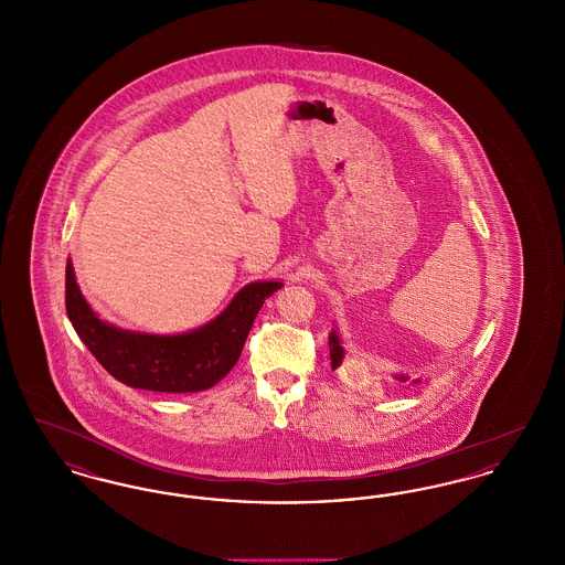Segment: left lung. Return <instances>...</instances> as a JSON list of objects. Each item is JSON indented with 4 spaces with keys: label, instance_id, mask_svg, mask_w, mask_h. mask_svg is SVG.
<instances>
[{
    "label": "left lung",
    "instance_id": "obj_1",
    "mask_svg": "<svg viewBox=\"0 0 565 565\" xmlns=\"http://www.w3.org/2000/svg\"><path fill=\"white\" fill-rule=\"evenodd\" d=\"M328 348H330V364H332V371L337 369V366H341V362H343V358H345V350H343V343H341V337H339V332L332 328V332L328 334ZM396 381H401V383H406V381H411V376L408 375H394ZM411 383H422V379H413Z\"/></svg>",
    "mask_w": 565,
    "mask_h": 565
}]
</instances>
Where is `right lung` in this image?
<instances>
[{
  "instance_id": "obj_1",
  "label": "right lung",
  "mask_w": 565,
  "mask_h": 565,
  "mask_svg": "<svg viewBox=\"0 0 565 565\" xmlns=\"http://www.w3.org/2000/svg\"><path fill=\"white\" fill-rule=\"evenodd\" d=\"M281 286L252 281L212 322L182 334H148L102 320L82 296L74 265L67 260L65 307L82 343L114 379L137 390L190 394L214 387L231 373L260 307Z\"/></svg>"
}]
</instances>
